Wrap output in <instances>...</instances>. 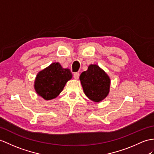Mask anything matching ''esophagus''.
<instances>
[{
	"instance_id": "34e87169",
	"label": "esophagus",
	"mask_w": 154,
	"mask_h": 154,
	"mask_svg": "<svg viewBox=\"0 0 154 154\" xmlns=\"http://www.w3.org/2000/svg\"><path fill=\"white\" fill-rule=\"evenodd\" d=\"M73 76H74V78L75 80H78V78H79L80 74L78 73V72H75V73L74 74V75H73Z\"/></svg>"
}]
</instances>
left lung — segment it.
Returning <instances> with one entry per match:
<instances>
[{
  "label": "left lung",
  "instance_id": "1",
  "mask_svg": "<svg viewBox=\"0 0 154 154\" xmlns=\"http://www.w3.org/2000/svg\"><path fill=\"white\" fill-rule=\"evenodd\" d=\"M80 80L85 95L93 102L99 103L109 94L110 78L96 64L89 65L88 70L80 74Z\"/></svg>",
  "mask_w": 154,
  "mask_h": 154
}]
</instances>
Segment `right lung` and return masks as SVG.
I'll return each mask as SVG.
<instances>
[{"label": "right lung", "mask_w": 154, "mask_h": 154, "mask_svg": "<svg viewBox=\"0 0 154 154\" xmlns=\"http://www.w3.org/2000/svg\"><path fill=\"white\" fill-rule=\"evenodd\" d=\"M72 78L70 69L63 68L58 62L53 63L38 72L34 88L37 95L45 100H50L61 93L66 82Z\"/></svg>", "instance_id": "right-lung-1"}]
</instances>
